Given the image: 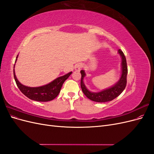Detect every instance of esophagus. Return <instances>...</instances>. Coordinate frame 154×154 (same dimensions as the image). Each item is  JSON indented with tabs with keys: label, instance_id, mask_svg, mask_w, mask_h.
<instances>
[{
	"label": "esophagus",
	"instance_id": "34e87169",
	"mask_svg": "<svg viewBox=\"0 0 154 154\" xmlns=\"http://www.w3.org/2000/svg\"><path fill=\"white\" fill-rule=\"evenodd\" d=\"M82 67H83V64L82 63H78L77 64L75 65V66H74V69H75L76 71H80Z\"/></svg>",
	"mask_w": 154,
	"mask_h": 154
}]
</instances>
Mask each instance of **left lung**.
Here are the masks:
<instances>
[{
  "label": "left lung",
  "instance_id": "obj_1",
  "mask_svg": "<svg viewBox=\"0 0 154 154\" xmlns=\"http://www.w3.org/2000/svg\"><path fill=\"white\" fill-rule=\"evenodd\" d=\"M118 53L120 55L121 58H122V64H121L122 65V74H121L119 80L109 88H105L103 91L97 92L88 91L84 82H83V79L86 76V74L84 70H82L80 71L82 74V89L84 94L88 99L96 102H99V103L110 101L115 99L116 97H117L124 91L126 85H127V76L128 73L127 60H126L125 56L124 55L123 53L120 49L118 50Z\"/></svg>",
  "mask_w": 154,
  "mask_h": 154
}]
</instances>
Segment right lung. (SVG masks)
<instances>
[{"instance_id": "1", "label": "right lung", "mask_w": 154, "mask_h": 154, "mask_svg": "<svg viewBox=\"0 0 154 154\" xmlns=\"http://www.w3.org/2000/svg\"><path fill=\"white\" fill-rule=\"evenodd\" d=\"M18 55H17L16 58L15 63L18 58ZM15 64L14 65L13 74L14 78H15L17 87L23 94L28 97V98L36 101H49L54 100L59 94L64 82L72 74V72H70L62 76L57 78L53 82L48 83V84H46L43 86L31 87L22 85L17 80L15 72Z\"/></svg>"}]
</instances>
